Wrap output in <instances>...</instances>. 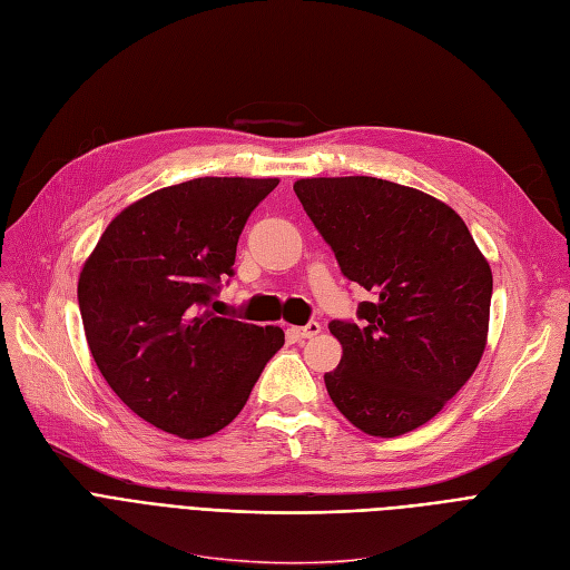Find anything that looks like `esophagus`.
<instances>
[{
    "label": "esophagus",
    "instance_id": "esophagus-1",
    "mask_svg": "<svg viewBox=\"0 0 570 570\" xmlns=\"http://www.w3.org/2000/svg\"><path fill=\"white\" fill-rule=\"evenodd\" d=\"M322 331V324L320 322H309V324H305V326H293L291 328V333L296 335V338H314V335H317Z\"/></svg>",
    "mask_w": 570,
    "mask_h": 570
}]
</instances>
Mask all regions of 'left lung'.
I'll use <instances>...</instances> for the list:
<instances>
[{"label":"left lung","mask_w":570,"mask_h":570,"mask_svg":"<svg viewBox=\"0 0 570 570\" xmlns=\"http://www.w3.org/2000/svg\"><path fill=\"white\" fill-rule=\"evenodd\" d=\"M293 189L345 277L373 293L360 324H328L343 345L324 375L335 409L371 436L425 425L487 347L489 261L455 210L420 189L371 176L301 178Z\"/></svg>","instance_id":"1"}]
</instances>
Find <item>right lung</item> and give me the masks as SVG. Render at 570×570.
I'll use <instances>...</instances> for the list:
<instances>
[{
    "label": "right lung",
    "instance_id": "add662e5",
    "mask_svg": "<svg viewBox=\"0 0 570 570\" xmlns=\"http://www.w3.org/2000/svg\"><path fill=\"white\" fill-rule=\"evenodd\" d=\"M277 178H195L126 206L79 274L83 333L102 377L145 423L183 439L239 415L279 326L218 317L242 229Z\"/></svg>",
    "mask_w": 570,
    "mask_h": 570
}]
</instances>
